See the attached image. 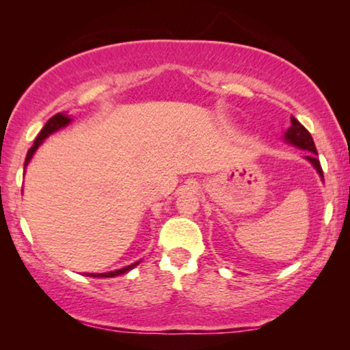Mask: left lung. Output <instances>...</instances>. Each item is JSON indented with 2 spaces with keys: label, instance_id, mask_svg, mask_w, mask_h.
<instances>
[{
  "label": "left lung",
  "instance_id": "obj_1",
  "mask_svg": "<svg viewBox=\"0 0 350 350\" xmlns=\"http://www.w3.org/2000/svg\"><path fill=\"white\" fill-rule=\"evenodd\" d=\"M285 140H288V143H293L295 146L301 148V150L310 151V154L306 156V159L312 162V165L317 169L320 176L323 178V170H322V165H320V161L317 159L319 154H317V150H315L312 137H310L308 129H306L303 124L293 116H291V127L285 133Z\"/></svg>",
  "mask_w": 350,
  "mask_h": 350
}]
</instances>
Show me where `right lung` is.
<instances>
[{
  "label": "right lung",
  "instance_id": "right-lung-1",
  "mask_svg": "<svg viewBox=\"0 0 350 350\" xmlns=\"http://www.w3.org/2000/svg\"><path fill=\"white\" fill-rule=\"evenodd\" d=\"M70 121L71 119L68 118V114H64V113H57L55 116H52L49 121H47L46 124H44V127L41 129V132H40V135L36 137V140H35V143H33V146L30 148V150H28V152H27V157H25V167H27V164L28 162H30V159H31V156H33V152L36 151V148L41 145L42 143V140H44V138L47 137V135H51V133H54L55 131H59V129H62V127H65L66 124H70ZM138 262H135V265H131V266H127V267H122V269H118V271H113V272H105V274H89V275H92V277H114V275H119V274H124V272H127V271H131L133 266H137Z\"/></svg>",
  "mask_w": 350,
  "mask_h": 350
}]
</instances>
